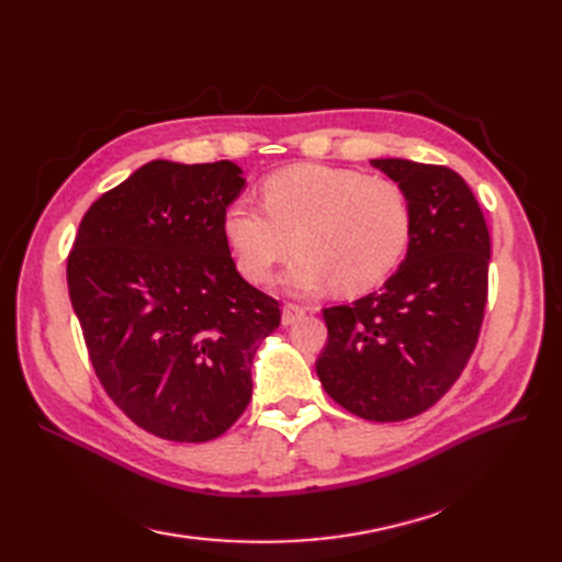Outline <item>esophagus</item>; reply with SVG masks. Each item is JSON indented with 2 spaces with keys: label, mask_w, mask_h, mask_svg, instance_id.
<instances>
[{
  "label": "esophagus",
  "mask_w": 562,
  "mask_h": 562,
  "mask_svg": "<svg viewBox=\"0 0 562 562\" xmlns=\"http://www.w3.org/2000/svg\"><path fill=\"white\" fill-rule=\"evenodd\" d=\"M304 314H307V307H302V304L288 302L285 307H283V326H291V323L300 321Z\"/></svg>",
  "instance_id": "esophagus-1"
}]
</instances>
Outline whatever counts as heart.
Here are the masks:
<instances>
[{"label":"heart","mask_w":562,"mask_h":562,"mask_svg":"<svg viewBox=\"0 0 562 562\" xmlns=\"http://www.w3.org/2000/svg\"><path fill=\"white\" fill-rule=\"evenodd\" d=\"M262 206L236 199L225 209L223 234L250 281L300 250L285 283L295 291L359 295L382 283L405 255L413 234V203L391 178L353 168L300 164L265 178Z\"/></svg>","instance_id":"heart-1"}]
</instances>
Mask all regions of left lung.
Masks as SVG:
<instances>
[{
  "mask_svg": "<svg viewBox=\"0 0 562 562\" xmlns=\"http://www.w3.org/2000/svg\"><path fill=\"white\" fill-rule=\"evenodd\" d=\"M372 166L411 196V244L378 293L323 310L328 345L316 375L351 415L401 422L431 407L471 359L487 302L490 232L452 168L407 159Z\"/></svg>",
  "mask_w": 562,
  "mask_h": 562,
  "instance_id": "1",
  "label": "left lung"
}]
</instances>
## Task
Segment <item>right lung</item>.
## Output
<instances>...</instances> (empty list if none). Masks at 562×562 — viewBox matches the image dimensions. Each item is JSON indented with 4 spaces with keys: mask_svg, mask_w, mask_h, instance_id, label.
Masks as SVG:
<instances>
[{
    "mask_svg": "<svg viewBox=\"0 0 562 562\" xmlns=\"http://www.w3.org/2000/svg\"><path fill=\"white\" fill-rule=\"evenodd\" d=\"M232 161H149L83 213L67 291L95 378L133 424L176 443L223 436L250 401V366L279 300L236 271L223 215Z\"/></svg>",
    "mask_w": 562,
    "mask_h": 562,
    "instance_id": "right-lung-1",
    "label": "right lung"
}]
</instances>
